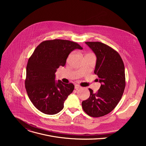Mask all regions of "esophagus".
Instances as JSON below:
<instances>
[{
  "label": "esophagus",
  "mask_w": 146,
  "mask_h": 146,
  "mask_svg": "<svg viewBox=\"0 0 146 146\" xmlns=\"http://www.w3.org/2000/svg\"><path fill=\"white\" fill-rule=\"evenodd\" d=\"M74 88H75L76 90H78V89H79V88H81V87H80V86H78V85H75V86H74Z\"/></svg>",
  "instance_id": "1"
}]
</instances>
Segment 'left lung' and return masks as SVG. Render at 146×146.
I'll return each instance as SVG.
<instances>
[{"label": "left lung", "mask_w": 146, "mask_h": 146, "mask_svg": "<svg viewBox=\"0 0 146 146\" xmlns=\"http://www.w3.org/2000/svg\"><path fill=\"white\" fill-rule=\"evenodd\" d=\"M86 43L97 57L94 73L102 83L94 93L89 88L90 96L82 101V108L88 115L100 117L110 113L117 105L125 87V74L123 60L118 52L99 41Z\"/></svg>", "instance_id": "left-lung-1"}]
</instances>
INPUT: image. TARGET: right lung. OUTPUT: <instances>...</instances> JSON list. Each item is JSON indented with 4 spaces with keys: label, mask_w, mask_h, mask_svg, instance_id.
<instances>
[{
    "label": "right lung",
    "mask_w": 146,
    "mask_h": 146,
    "mask_svg": "<svg viewBox=\"0 0 146 146\" xmlns=\"http://www.w3.org/2000/svg\"><path fill=\"white\" fill-rule=\"evenodd\" d=\"M82 49L78 43L67 40L54 39L41 42L28 59L25 86L35 107L41 112L52 115L64 107V102L73 92L72 83L60 80L56 83L55 73L64 66L66 59L74 49Z\"/></svg>",
    "instance_id": "obj_1"
}]
</instances>
